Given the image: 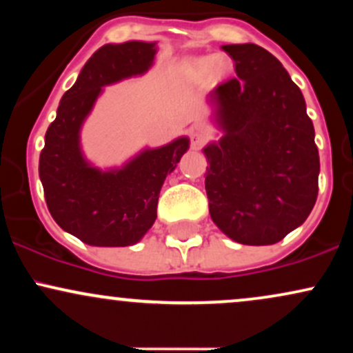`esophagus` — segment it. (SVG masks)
Segmentation results:
<instances>
[{"label":"esophagus","mask_w":353,"mask_h":353,"mask_svg":"<svg viewBox=\"0 0 353 353\" xmlns=\"http://www.w3.org/2000/svg\"><path fill=\"white\" fill-rule=\"evenodd\" d=\"M205 143V134L202 131H192V134H190V145H192V149H201L202 145Z\"/></svg>","instance_id":"esophagus-1"}]
</instances>
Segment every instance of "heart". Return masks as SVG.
Returning a JSON list of instances; mask_svg holds the SVG:
<instances>
[{
	"label": "heart",
	"mask_w": 353,
	"mask_h": 353,
	"mask_svg": "<svg viewBox=\"0 0 353 353\" xmlns=\"http://www.w3.org/2000/svg\"><path fill=\"white\" fill-rule=\"evenodd\" d=\"M232 68L230 61L224 56H196L182 64V72L190 83L201 84L208 81L210 76L214 79L225 76Z\"/></svg>",
	"instance_id": "obj_1"
}]
</instances>
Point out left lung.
Wrapping results in <instances>:
<instances>
[{
  "instance_id": "1",
  "label": "left lung",
  "mask_w": 353,
  "mask_h": 353,
  "mask_svg": "<svg viewBox=\"0 0 353 353\" xmlns=\"http://www.w3.org/2000/svg\"><path fill=\"white\" fill-rule=\"evenodd\" d=\"M237 78L209 92L221 137L202 149L214 224L245 245H270L305 222L319 194V149L305 99L257 44H224Z\"/></svg>"
}]
</instances>
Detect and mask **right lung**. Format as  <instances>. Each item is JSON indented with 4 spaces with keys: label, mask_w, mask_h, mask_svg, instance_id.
Listing matches in <instances>:
<instances>
[{
    "label": "right lung",
    "mask_w": 353,
    "mask_h": 353,
    "mask_svg": "<svg viewBox=\"0 0 353 353\" xmlns=\"http://www.w3.org/2000/svg\"><path fill=\"white\" fill-rule=\"evenodd\" d=\"M157 43L104 44L64 92L44 136L39 179L52 219L88 245L137 244L157 217L165 176L189 149L181 136L161 148H144L119 168L99 169L81 149V128L104 86L143 76L152 66Z\"/></svg>",
    "instance_id": "1"
}]
</instances>
